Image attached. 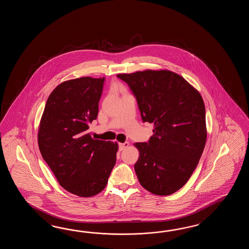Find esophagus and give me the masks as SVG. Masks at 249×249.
I'll return each instance as SVG.
<instances>
[{
    "label": "esophagus",
    "mask_w": 249,
    "mask_h": 249,
    "mask_svg": "<svg viewBox=\"0 0 249 249\" xmlns=\"http://www.w3.org/2000/svg\"><path fill=\"white\" fill-rule=\"evenodd\" d=\"M129 147V142L119 143V149L124 150Z\"/></svg>",
    "instance_id": "obj_1"
}]
</instances>
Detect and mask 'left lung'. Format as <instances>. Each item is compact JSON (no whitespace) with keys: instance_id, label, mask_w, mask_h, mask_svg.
<instances>
[{"instance_id":"obj_1","label":"left lung","mask_w":249,"mask_h":249,"mask_svg":"<svg viewBox=\"0 0 249 249\" xmlns=\"http://www.w3.org/2000/svg\"><path fill=\"white\" fill-rule=\"evenodd\" d=\"M136 97L143 122L153 124L148 142L134 143L141 185L159 196L179 191L191 178L207 142L206 109L198 90L169 70L118 74Z\"/></svg>"}]
</instances>
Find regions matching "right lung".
<instances>
[{"label": "right lung", "mask_w": 249, "mask_h": 249, "mask_svg": "<svg viewBox=\"0 0 249 249\" xmlns=\"http://www.w3.org/2000/svg\"><path fill=\"white\" fill-rule=\"evenodd\" d=\"M104 80L85 76L58 85L38 128L40 152L59 185L83 197L104 190L117 160V142L95 140L88 132L98 116Z\"/></svg>", "instance_id": "right-lung-1"}]
</instances>
